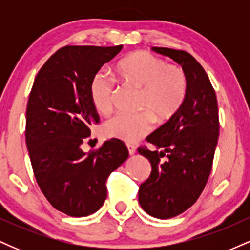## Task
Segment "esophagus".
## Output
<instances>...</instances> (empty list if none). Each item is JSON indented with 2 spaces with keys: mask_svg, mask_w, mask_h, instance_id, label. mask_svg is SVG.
Returning <instances> with one entry per match:
<instances>
[{
  "mask_svg": "<svg viewBox=\"0 0 250 250\" xmlns=\"http://www.w3.org/2000/svg\"><path fill=\"white\" fill-rule=\"evenodd\" d=\"M127 149L129 151V155H134L136 153V148H135V146L133 145H127Z\"/></svg>",
  "mask_w": 250,
  "mask_h": 250,
  "instance_id": "34e87169",
  "label": "esophagus"
}]
</instances>
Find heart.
<instances>
[{"label":"heart","mask_w":250,"mask_h":250,"mask_svg":"<svg viewBox=\"0 0 250 250\" xmlns=\"http://www.w3.org/2000/svg\"><path fill=\"white\" fill-rule=\"evenodd\" d=\"M117 71L128 83L141 89L140 108L142 113L119 114L103 125V134L109 139L137 142L160 122L170 120L182 107L187 96L188 82L185 70L167 63L147 51H136L117 63ZM115 81L108 74L99 71L89 84L93 107L102 115L111 111L115 101Z\"/></svg>","instance_id":"b5f03b06"}]
</instances>
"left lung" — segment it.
I'll return each mask as SVG.
<instances>
[{
  "label": "left lung",
  "instance_id": "1",
  "mask_svg": "<svg viewBox=\"0 0 250 250\" xmlns=\"http://www.w3.org/2000/svg\"><path fill=\"white\" fill-rule=\"evenodd\" d=\"M151 49L179 63L188 82L180 110L147 137L156 150L137 149L151 165L150 175L140 186L139 202L146 213L165 220L190 208L207 185L219 139V109L207 73L190 54Z\"/></svg>",
  "mask_w": 250,
  "mask_h": 250
}]
</instances>
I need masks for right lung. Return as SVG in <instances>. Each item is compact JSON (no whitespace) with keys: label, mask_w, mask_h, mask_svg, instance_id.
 <instances>
[{"label":"right lung","mask_w":250,"mask_h":250,"mask_svg":"<svg viewBox=\"0 0 250 250\" xmlns=\"http://www.w3.org/2000/svg\"><path fill=\"white\" fill-rule=\"evenodd\" d=\"M122 49L65 45L42 65L29 94L25 143L40 189L57 210L88 216L107 197L105 181L128 159L122 141L111 139L89 153L82 143L100 122L89 97V84L104 63Z\"/></svg>","instance_id":"add662e5"}]
</instances>
